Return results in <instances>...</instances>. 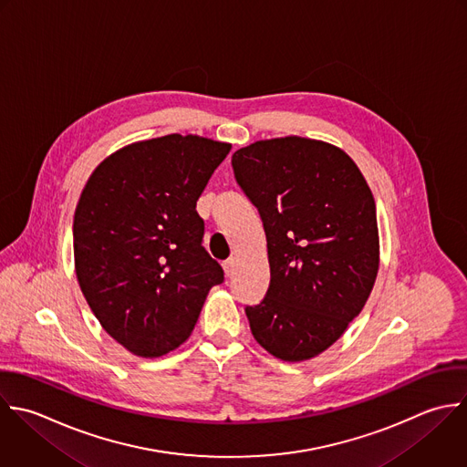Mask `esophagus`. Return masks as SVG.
I'll list each match as a JSON object with an SVG mask.
<instances>
[{
    "label": "esophagus",
    "instance_id": "esophagus-1",
    "mask_svg": "<svg viewBox=\"0 0 467 467\" xmlns=\"http://www.w3.org/2000/svg\"><path fill=\"white\" fill-rule=\"evenodd\" d=\"M234 269H236V258H229V260L223 262V271H225L227 276H233Z\"/></svg>",
    "mask_w": 467,
    "mask_h": 467
}]
</instances>
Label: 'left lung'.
I'll list each match as a JSON object with an SVG mask.
<instances>
[{"mask_svg":"<svg viewBox=\"0 0 467 467\" xmlns=\"http://www.w3.org/2000/svg\"><path fill=\"white\" fill-rule=\"evenodd\" d=\"M231 161L264 222L271 267L265 298L245 307L251 333L280 360L315 358L346 333L375 285L373 192L357 163L320 140H260Z\"/></svg>","mask_w":467,"mask_h":467,"instance_id":"1","label":"left lung"}]
</instances>
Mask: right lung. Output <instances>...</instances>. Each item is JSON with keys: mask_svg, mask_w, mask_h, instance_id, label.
<instances>
[{"mask_svg": "<svg viewBox=\"0 0 467 467\" xmlns=\"http://www.w3.org/2000/svg\"><path fill=\"white\" fill-rule=\"evenodd\" d=\"M231 143L167 134L121 147L87 180L74 213V267L101 327L156 358L192 333L223 269L202 245L196 202Z\"/></svg>", "mask_w": 467, "mask_h": 467, "instance_id": "add662e5", "label": "right lung"}]
</instances>
